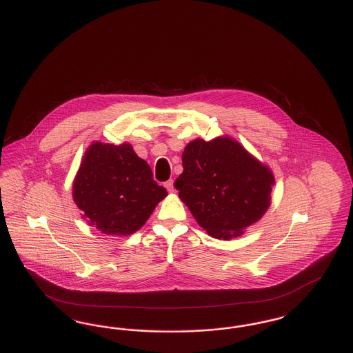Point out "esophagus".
Listing matches in <instances>:
<instances>
[{
  "instance_id": "obj_1",
  "label": "esophagus",
  "mask_w": 353,
  "mask_h": 353,
  "mask_svg": "<svg viewBox=\"0 0 353 353\" xmlns=\"http://www.w3.org/2000/svg\"><path fill=\"white\" fill-rule=\"evenodd\" d=\"M164 186L168 189V192H173L174 190V181L173 180H168Z\"/></svg>"
}]
</instances>
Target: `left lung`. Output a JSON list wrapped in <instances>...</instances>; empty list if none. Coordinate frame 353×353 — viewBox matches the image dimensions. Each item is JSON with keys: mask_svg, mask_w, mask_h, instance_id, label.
I'll return each mask as SVG.
<instances>
[{"mask_svg": "<svg viewBox=\"0 0 353 353\" xmlns=\"http://www.w3.org/2000/svg\"><path fill=\"white\" fill-rule=\"evenodd\" d=\"M179 197L208 234L232 239L262 219L274 174L232 137L196 139L185 147Z\"/></svg>", "mask_w": 353, "mask_h": 353, "instance_id": "8db88e82", "label": "left lung"}]
</instances>
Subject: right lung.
Returning a JSON list of instances; mask_svg holds the SVG:
<instances>
[{
    "label": "right lung",
    "instance_id": "1",
    "mask_svg": "<svg viewBox=\"0 0 353 353\" xmlns=\"http://www.w3.org/2000/svg\"><path fill=\"white\" fill-rule=\"evenodd\" d=\"M72 189L83 219L108 235L137 232L168 194L128 143H92L84 153Z\"/></svg>",
    "mask_w": 353,
    "mask_h": 353
}]
</instances>
